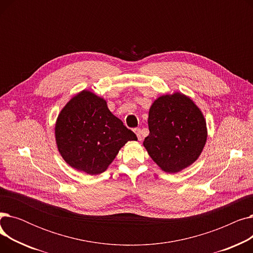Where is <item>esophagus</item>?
Segmentation results:
<instances>
[{"label":"esophagus","instance_id":"1","mask_svg":"<svg viewBox=\"0 0 253 253\" xmlns=\"http://www.w3.org/2000/svg\"><path fill=\"white\" fill-rule=\"evenodd\" d=\"M134 132H135V134H136V136H137L138 140H141V139H142V136H141V130H140L139 128H135V129H134Z\"/></svg>","mask_w":253,"mask_h":253}]
</instances>
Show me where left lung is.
Wrapping results in <instances>:
<instances>
[{
  "label": "left lung",
  "mask_w": 253,
  "mask_h": 253,
  "mask_svg": "<svg viewBox=\"0 0 253 253\" xmlns=\"http://www.w3.org/2000/svg\"><path fill=\"white\" fill-rule=\"evenodd\" d=\"M150 134L143 145L153 160L168 173L192 165L207 138L205 119L198 106L180 93L159 97L149 113Z\"/></svg>",
  "instance_id": "left-lung-1"
}]
</instances>
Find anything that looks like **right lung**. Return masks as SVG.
<instances>
[{"label":"right lung","mask_w":253,"mask_h":253,"mask_svg":"<svg viewBox=\"0 0 253 253\" xmlns=\"http://www.w3.org/2000/svg\"><path fill=\"white\" fill-rule=\"evenodd\" d=\"M55 137L65 162L77 170L95 175L102 173L129 140H137L106 105L90 91L73 97L60 112Z\"/></svg>","instance_id":"1"}]
</instances>
